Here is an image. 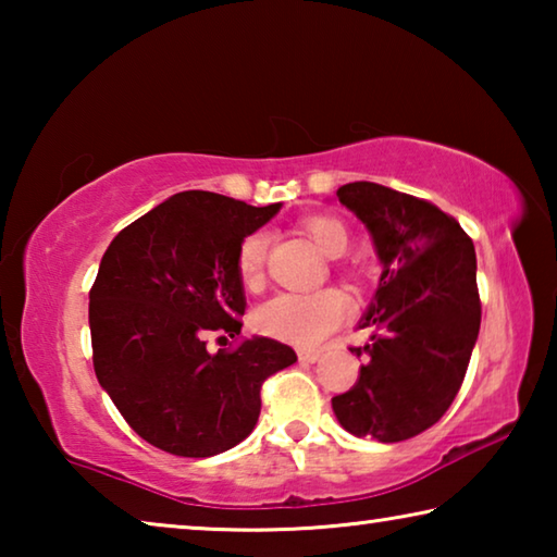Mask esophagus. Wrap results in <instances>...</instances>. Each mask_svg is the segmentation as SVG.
I'll return each mask as SVG.
<instances>
[{
    "instance_id": "1",
    "label": "esophagus",
    "mask_w": 557,
    "mask_h": 557,
    "mask_svg": "<svg viewBox=\"0 0 557 557\" xmlns=\"http://www.w3.org/2000/svg\"><path fill=\"white\" fill-rule=\"evenodd\" d=\"M319 358H322V354L319 351H307V348H301L299 351V361H305V363H314V361H319Z\"/></svg>"
}]
</instances>
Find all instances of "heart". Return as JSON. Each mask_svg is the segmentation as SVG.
I'll return each instance as SVG.
<instances>
[{
	"label": "heart",
	"mask_w": 557,
	"mask_h": 557,
	"mask_svg": "<svg viewBox=\"0 0 557 557\" xmlns=\"http://www.w3.org/2000/svg\"><path fill=\"white\" fill-rule=\"evenodd\" d=\"M299 228L329 258L342 256L348 245L346 223L334 219V215H305V219H299ZM268 250L270 233L265 228H256L240 238L238 250H235V268H238L245 287H258L265 277ZM346 314L348 301L338 289L326 287L317 292H280V295L258 307L256 326L262 334L282 338V342L317 346L344 322Z\"/></svg>",
	"instance_id": "1"
}]
</instances>
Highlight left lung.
I'll return each mask as SVG.
<instances>
[{
    "label": "left lung",
    "instance_id": "8db88e82",
    "mask_svg": "<svg viewBox=\"0 0 557 557\" xmlns=\"http://www.w3.org/2000/svg\"><path fill=\"white\" fill-rule=\"evenodd\" d=\"M338 201L371 231L383 275L361 329L371 344L354 388L332 398L356 437L410 440L447 412L482 324L474 243L449 213L373 182L344 184Z\"/></svg>",
    "mask_w": 557,
    "mask_h": 557
}]
</instances>
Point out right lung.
Instances as JSON below:
<instances>
[{"instance_id": "right-lung-1", "label": "right lung", "mask_w": 557, "mask_h": 557, "mask_svg": "<svg viewBox=\"0 0 557 557\" xmlns=\"http://www.w3.org/2000/svg\"><path fill=\"white\" fill-rule=\"evenodd\" d=\"M280 203L182 191L122 228L90 287L92 366L127 425L176 457H213L250 435L260 388L297 361L275 338L240 336L235 250ZM211 333L236 338L211 355Z\"/></svg>"}]
</instances>
